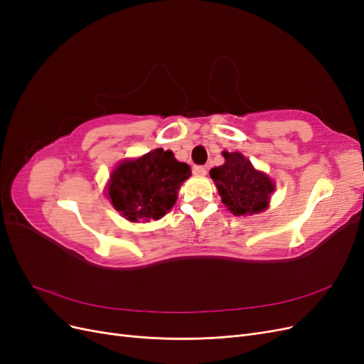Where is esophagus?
Masks as SVG:
<instances>
[{
	"mask_svg": "<svg viewBox=\"0 0 364 364\" xmlns=\"http://www.w3.org/2000/svg\"><path fill=\"white\" fill-rule=\"evenodd\" d=\"M206 167H203V165H194L193 167V173L197 174V176H205L206 174Z\"/></svg>",
	"mask_w": 364,
	"mask_h": 364,
	"instance_id": "esophagus-1",
	"label": "esophagus"
}]
</instances>
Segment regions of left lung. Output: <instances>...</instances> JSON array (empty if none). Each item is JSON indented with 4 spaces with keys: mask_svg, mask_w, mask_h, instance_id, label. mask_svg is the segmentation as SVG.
I'll list each match as a JSON object with an SVG mask.
<instances>
[{
    "mask_svg": "<svg viewBox=\"0 0 364 364\" xmlns=\"http://www.w3.org/2000/svg\"><path fill=\"white\" fill-rule=\"evenodd\" d=\"M225 164L209 174L222 202L234 215H253L269 206L274 183L266 173L253 168L252 162L238 151H223Z\"/></svg>",
    "mask_w": 364,
    "mask_h": 364,
    "instance_id": "left-lung-1",
    "label": "left lung"
}]
</instances>
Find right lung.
I'll return each mask as SVG.
<instances>
[{
	"instance_id": "add662e5",
	"label": "right lung",
	"mask_w": 364,
	"mask_h": 364,
	"mask_svg": "<svg viewBox=\"0 0 364 364\" xmlns=\"http://www.w3.org/2000/svg\"><path fill=\"white\" fill-rule=\"evenodd\" d=\"M190 176L188 164L179 162L170 150L155 149L118 165L107 183V197L129 222L159 220L173 208Z\"/></svg>"
}]
</instances>
